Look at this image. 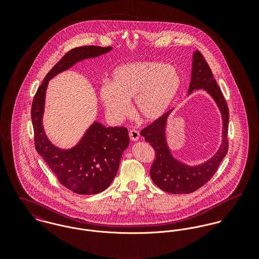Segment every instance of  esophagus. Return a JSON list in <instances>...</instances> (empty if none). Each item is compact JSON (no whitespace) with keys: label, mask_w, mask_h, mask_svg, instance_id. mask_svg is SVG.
Segmentation results:
<instances>
[{"label":"esophagus","mask_w":259,"mask_h":259,"mask_svg":"<svg viewBox=\"0 0 259 259\" xmlns=\"http://www.w3.org/2000/svg\"><path fill=\"white\" fill-rule=\"evenodd\" d=\"M128 135H130L131 140L134 141V142H136V141H138V140L140 139V133H139V131H137V130H131L130 133H128Z\"/></svg>","instance_id":"esophagus-1"}]
</instances>
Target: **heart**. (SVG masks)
<instances>
[{
    "label": "heart",
    "mask_w": 259,
    "mask_h": 259,
    "mask_svg": "<svg viewBox=\"0 0 259 259\" xmlns=\"http://www.w3.org/2000/svg\"><path fill=\"white\" fill-rule=\"evenodd\" d=\"M182 87V74L176 66L154 61L136 62L116 68L111 81L102 82L99 96L108 115L121 120L134 111L145 120H154L168 110Z\"/></svg>",
    "instance_id": "1"
}]
</instances>
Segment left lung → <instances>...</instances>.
Instances as JSON below:
<instances>
[{"instance_id": "left-lung-1", "label": "left lung", "mask_w": 259, "mask_h": 259, "mask_svg": "<svg viewBox=\"0 0 259 259\" xmlns=\"http://www.w3.org/2000/svg\"><path fill=\"white\" fill-rule=\"evenodd\" d=\"M194 90L206 91L213 98L222 112V146L209 160L197 166H188L171 155L165 140L166 120L171 110L163 113L141 132V135L145 137V140L150 144L155 152V158L150 167L152 182L163 191L174 194L190 193L205 185L217 172L223 157L228 151L227 131L229 112L227 104L207 62L199 51H195L193 54L188 95Z\"/></svg>"}]
</instances>
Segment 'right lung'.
<instances>
[{
  "label": "right lung",
  "mask_w": 259,
  "mask_h": 259,
  "mask_svg": "<svg viewBox=\"0 0 259 259\" xmlns=\"http://www.w3.org/2000/svg\"><path fill=\"white\" fill-rule=\"evenodd\" d=\"M111 50V47L85 46L69 51L45 76L32 104V122L35 147L61 185L77 194H97L105 190L114 179L121 154L128 147L127 128L107 127L94 122L80 142L71 149L55 147L47 138L41 118L45 96L51 78L84 59L96 58Z\"/></svg>",
  "instance_id": "right-lung-1"
}]
</instances>
